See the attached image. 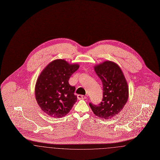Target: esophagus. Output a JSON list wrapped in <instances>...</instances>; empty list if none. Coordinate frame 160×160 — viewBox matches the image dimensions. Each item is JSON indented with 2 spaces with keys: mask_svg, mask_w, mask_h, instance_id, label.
Here are the masks:
<instances>
[{
  "mask_svg": "<svg viewBox=\"0 0 160 160\" xmlns=\"http://www.w3.org/2000/svg\"><path fill=\"white\" fill-rule=\"evenodd\" d=\"M77 98H78V99H79V100H80V99H84L86 98V97L82 95H77Z\"/></svg>",
  "mask_w": 160,
  "mask_h": 160,
  "instance_id": "1",
  "label": "esophagus"
}]
</instances>
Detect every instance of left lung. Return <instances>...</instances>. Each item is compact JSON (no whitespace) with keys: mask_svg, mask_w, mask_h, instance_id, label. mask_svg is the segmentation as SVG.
I'll return each mask as SVG.
<instances>
[{"mask_svg":"<svg viewBox=\"0 0 160 160\" xmlns=\"http://www.w3.org/2000/svg\"><path fill=\"white\" fill-rule=\"evenodd\" d=\"M102 83L103 98L98 105L89 106L94 114L105 119L116 116L128 98V87L121 69L114 62L106 61L95 67Z\"/></svg>","mask_w":160,"mask_h":160,"instance_id":"left-lung-1","label":"left lung"}]
</instances>
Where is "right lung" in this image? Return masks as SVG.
Here are the masks:
<instances>
[{"label":"right lung","mask_w":160,"mask_h":160,"mask_svg":"<svg viewBox=\"0 0 160 160\" xmlns=\"http://www.w3.org/2000/svg\"><path fill=\"white\" fill-rule=\"evenodd\" d=\"M79 68L63 59L50 62L42 71L35 86L39 106L50 116L62 118L71 110L77 101L75 86L68 83L71 75Z\"/></svg>","instance_id":"add662e5"}]
</instances>
